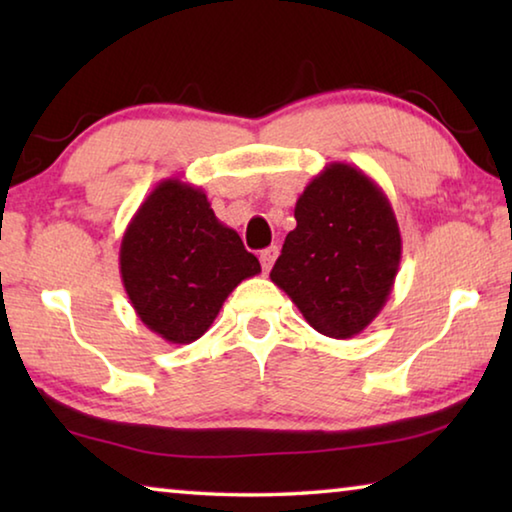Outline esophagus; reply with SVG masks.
Listing matches in <instances>:
<instances>
[{"label":"esophagus","mask_w":512,"mask_h":512,"mask_svg":"<svg viewBox=\"0 0 512 512\" xmlns=\"http://www.w3.org/2000/svg\"><path fill=\"white\" fill-rule=\"evenodd\" d=\"M277 255H280V248H277V246H268L266 250H262V253H259V262H262V268H264L266 273L271 271V266H273V262L277 259Z\"/></svg>","instance_id":"34e87169"}]
</instances>
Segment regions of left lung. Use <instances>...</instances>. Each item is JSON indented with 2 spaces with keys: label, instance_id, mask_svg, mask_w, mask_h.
Returning a JSON list of instances; mask_svg holds the SVG:
<instances>
[{
  "label": "left lung",
  "instance_id": "left-lung-1",
  "mask_svg": "<svg viewBox=\"0 0 512 512\" xmlns=\"http://www.w3.org/2000/svg\"><path fill=\"white\" fill-rule=\"evenodd\" d=\"M296 230L271 271L307 323L329 339H352L384 309L402 259L388 196L368 173L329 162L296 203Z\"/></svg>",
  "mask_w": 512,
  "mask_h": 512
}]
</instances>
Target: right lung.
I'll use <instances>...</instances> for the list:
<instances>
[{
  "label": "right lung",
  "instance_id": "right-lung-1",
  "mask_svg": "<svg viewBox=\"0 0 512 512\" xmlns=\"http://www.w3.org/2000/svg\"><path fill=\"white\" fill-rule=\"evenodd\" d=\"M119 273L137 318L160 339L187 345L201 339L225 298L262 266L216 219L201 187L167 178L128 223Z\"/></svg>",
  "mask_w": 512,
  "mask_h": 512
}]
</instances>
